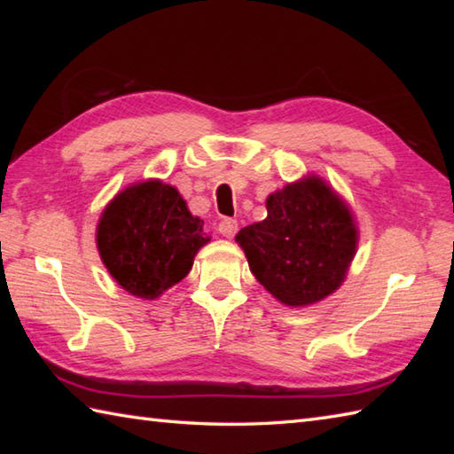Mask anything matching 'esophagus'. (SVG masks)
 Returning a JSON list of instances; mask_svg holds the SVG:
<instances>
[{"instance_id": "34e87169", "label": "esophagus", "mask_w": 454, "mask_h": 454, "mask_svg": "<svg viewBox=\"0 0 454 454\" xmlns=\"http://www.w3.org/2000/svg\"><path fill=\"white\" fill-rule=\"evenodd\" d=\"M218 232L224 238H232L238 232V220L236 218H222L218 224Z\"/></svg>"}]
</instances>
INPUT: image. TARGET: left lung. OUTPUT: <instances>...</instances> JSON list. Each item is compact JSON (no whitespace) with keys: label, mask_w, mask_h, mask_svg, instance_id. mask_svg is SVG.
Listing matches in <instances>:
<instances>
[{"label":"left lung","mask_w":454,"mask_h":454,"mask_svg":"<svg viewBox=\"0 0 454 454\" xmlns=\"http://www.w3.org/2000/svg\"><path fill=\"white\" fill-rule=\"evenodd\" d=\"M236 242L269 293L286 306H306L343 283L356 228L345 202L308 177L269 195L267 218L239 230Z\"/></svg>","instance_id":"1"}]
</instances>
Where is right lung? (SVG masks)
<instances>
[{"label": "right lung", "mask_w": 454, "mask_h": 454, "mask_svg": "<svg viewBox=\"0 0 454 454\" xmlns=\"http://www.w3.org/2000/svg\"><path fill=\"white\" fill-rule=\"evenodd\" d=\"M207 242L202 220L191 215L176 187L161 181H144L119 192L98 226L99 255L114 281L150 301L191 271Z\"/></svg>", "instance_id": "add662e5"}]
</instances>
